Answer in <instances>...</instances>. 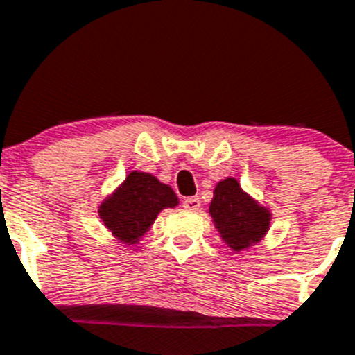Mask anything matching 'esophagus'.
Here are the masks:
<instances>
[{
	"label": "esophagus",
	"instance_id": "obj_1",
	"mask_svg": "<svg viewBox=\"0 0 355 355\" xmlns=\"http://www.w3.org/2000/svg\"><path fill=\"white\" fill-rule=\"evenodd\" d=\"M184 207L187 208V210L196 211V210H200V207H201V200H200V198H198V196L185 198V200H184Z\"/></svg>",
	"mask_w": 355,
	"mask_h": 355
}]
</instances>
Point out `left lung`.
Instances as JSON below:
<instances>
[{"instance_id":"8db88e82","label":"left lung","mask_w":355,"mask_h":355,"mask_svg":"<svg viewBox=\"0 0 355 355\" xmlns=\"http://www.w3.org/2000/svg\"><path fill=\"white\" fill-rule=\"evenodd\" d=\"M210 215L226 243L234 250L259 241L270 226L268 210L248 198L234 178L218 182L210 205Z\"/></svg>"}]
</instances>
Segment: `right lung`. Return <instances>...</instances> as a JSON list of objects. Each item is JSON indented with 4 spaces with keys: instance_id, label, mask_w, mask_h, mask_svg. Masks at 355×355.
<instances>
[{
    "instance_id": "1",
    "label": "right lung",
    "mask_w": 355,
    "mask_h": 355,
    "mask_svg": "<svg viewBox=\"0 0 355 355\" xmlns=\"http://www.w3.org/2000/svg\"><path fill=\"white\" fill-rule=\"evenodd\" d=\"M178 203L173 189L141 171L128 175L117 193L99 207V217L119 240L138 241L162 208Z\"/></svg>"
}]
</instances>
